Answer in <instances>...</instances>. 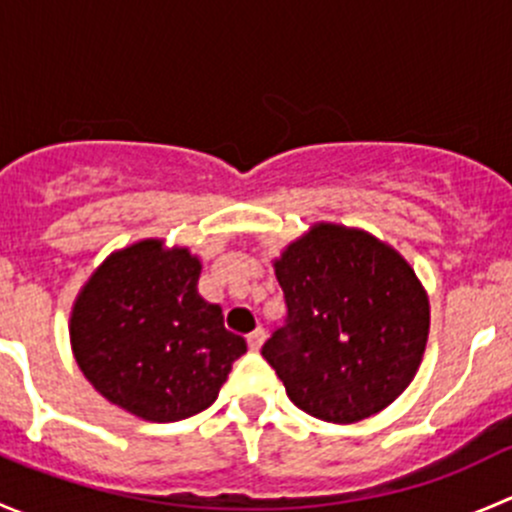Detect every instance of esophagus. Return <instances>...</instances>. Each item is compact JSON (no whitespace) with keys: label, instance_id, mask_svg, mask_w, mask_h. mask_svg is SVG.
I'll use <instances>...</instances> for the list:
<instances>
[{"label":"esophagus","instance_id":"obj_1","mask_svg":"<svg viewBox=\"0 0 512 512\" xmlns=\"http://www.w3.org/2000/svg\"><path fill=\"white\" fill-rule=\"evenodd\" d=\"M262 342H265V332H262V329H255L252 334H247V347H250L252 352H257V349L262 347Z\"/></svg>","mask_w":512,"mask_h":512}]
</instances>
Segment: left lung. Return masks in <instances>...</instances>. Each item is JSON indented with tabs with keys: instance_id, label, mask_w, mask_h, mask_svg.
<instances>
[{
	"instance_id": "left-lung-1",
	"label": "left lung",
	"mask_w": 512,
	"mask_h": 512,
	"mask_svg": "<svg viewBox=\"0 0 512 512\" xmlns=\"http://www.w3.org/2000/svg\"><path fill=\"white\" fill-rule=\"evenodd\" d=\"M287 324L262 356L289 401L329 423H356L414 381L431 304L414 267L361 227L314 223L272 260Z\"/></svg>"
}]
</instances>
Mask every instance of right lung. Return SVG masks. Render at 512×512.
Wrapping results in <instances>:
<instances>
[{
    "label": "right lung",
    "instance_id": "1",
    "mask_svg": "<svg viewBox=\"0 0 512 512\" xmlns=\"http://www.w3.org/2000/svg\"><path fill=\"white\" fill-rule=\"evenodd\" d=\"M200 257L146 237L111 252L79 289L69 317L76 364L118 409L170 423L208 409L247 352L223 309L198 294Z\"/></svg>",
    "mask_w": 512,
    "mask_h": 512
}]
</instances>
